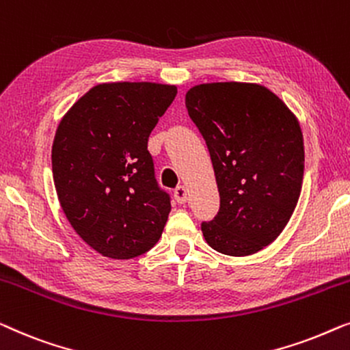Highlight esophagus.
Instances as JSON below:
<instances>
[{"label": "esophagus", "mask_w": 350, "mask_h": 350, "mask_svg": "<svg viewBox=\"0 0 350 350\" xmlns=\"http://www.w3.org/2000/svg\"><path fill=\"white\" fill-rule=\"evenodd\" d=\"M174 198H176V201L179 204L187 203V198H189V191H187V189H185L184 185H179L174 190Z\"/></svg>", "instance_id": "1"}]
</instances>
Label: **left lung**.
Returning a JSON list of instances; mask_svg holds the SVG:
<instances>
[{
	"mask_svg": "<svg viewBox=\"0 0 350 350\" xmlns=\"http://www.w3.org/2000/svg\"><path fill=\"white\" fill-rule=\"evenodd\" d=\"M213 160L220 209L201 231L231 257L257 254L282 233L297 208L304 173L298 119L267 87L213 82L185 95Z\"/></svg>",
	"mask_w": 350,
	"mask_h": 350,
	"instance_id": "obj_1",
	"label": "left lung"
}]
</instances>
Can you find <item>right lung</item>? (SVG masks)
Wrapping results in <instances>:
<instances>
[{"mask_svg": "<svg viewBox=\"0 0 350 350\" xmlns=\"http://www.w3.org/2000/svg\"><path fill=\"white\" fill-rule=\"evenodd\" d=\"M176 85L98 83L58 124L52 173L72 228L98 254L128 260L159 243L171 211L147 141Z\"/></svg>", "mask_w": 350, "mask_h": 350, "instance_id": "add662e5", "label": "right lung"}]
</instances>
